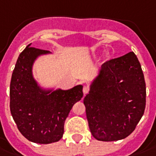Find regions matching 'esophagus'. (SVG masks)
<instances>
[{
    "label": "esophagus",
    "instance_id": "1",
    "mask_svg": "<svg viewBox=\"0 0 156 156\" xmlns=\"http://www.w3.org/2000/svg\"><path fill=\"white\" fill-rule=\"evenodd\" d=\"M83 94L84 95H86V94H87L89 92V87L88 86H85L83 87Z\"/></svg>",
    "mask_w": 156,
    "mask_h": 156
}]
</instances>
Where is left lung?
Here are the masks:
<instances>
[{
    "label": "left lung",
    "mask_w": 156,
    "mask_h": 156,
    "mask_svg": "<svg viewBox=\"0 0 156 156\" xmlns=\"http://www.w3.org/2000/svg\"><path fill=\"white\" fill-rule=\"evenodd\" d=\"M146 83L133 52L107 60L83 103L92 136L113 141L129 136L144 114Z\"/></svg>",
    "instance_id": "1"
}]
</instances>
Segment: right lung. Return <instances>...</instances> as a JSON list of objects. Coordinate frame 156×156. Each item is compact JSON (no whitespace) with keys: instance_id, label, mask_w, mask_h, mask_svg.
Here are the masks:
<instances>
[{"instance_id":"right-lung-1","label":"right lung","mask_w":156,"mask_h":156,"mask_svg":"<svg viewBox=\"0 0 156 156\" xmlns=\"http://www.w3.org/2000/svg\"><path fill=\"white\" fill-rule=\"evenodd\" d=\"M26 46L12 73L9 108L21 134L28 141L49 144L59 141L69 113L83 98V86L63 91H42L33 79L32 66L37 57L48 51Z\"/></svg>"}]
</instances>
